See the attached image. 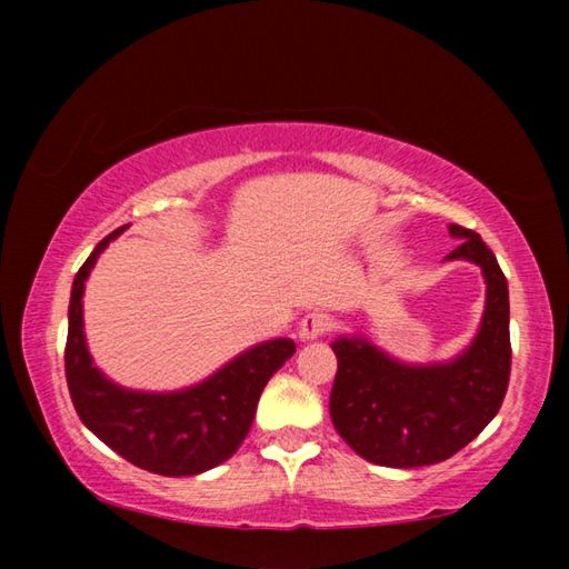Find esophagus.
<instances>
[{
    "label": "esophagus",
    "mask_w": 569,
    "mask_h": 569,
    "mask_svg": "<svg viewBox=\"0 0 569 569\" xmlns=\"http://www.w3.org/2000/svg\"><path fill=\"white\" fill-rule=\"evenodd\" d=\"M333 319L323 311H311L306 313L301 323H298V339L301 341H311V339H321V336L333 331Z\"/></svg>",
    "instance_id": "esophagus-1"
}]
</instances>
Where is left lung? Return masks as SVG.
<instances>
[{"mask_svg": "<svg viewBox=\"0 0 569 569\" xmlns=\"http://www.w3.org/2000/svg\"><path fill=\"white\" fill-rule=\"evenodd\" d=\"M459 246L447 261H475L487 281V308L477 339L449 363L407 366L363 339L333 341L339 359L331 389V421L356 455L381 467L413 469L465 449L502 407L509 343L507 278L475 230L449 226Z\"/></svg>", "mask_w": 569, "mask_h": 569, "instance_id": "8db88e82", "label": "left lung"}]
</instances>
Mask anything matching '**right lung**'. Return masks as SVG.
<instances>
[{
  "mask_svg": "<svg viewBox=\"0 0 569 569\" xmlns=\"http://www.w3.org/2000/svg\"><path fill=\"white\" fill-rule=\"evenodd\" d=\"M112 230L74 276L64 346L67 389L84 427L130 465L162 477H190L218 467L243 445L268 379L296 353L291 339L256 346L198 387L142 393L114 387L94 369L82 331V293Z\"/></svg>",
  "mask_w": 569,
  "mask_h": 569,
  "instance_id": "add662e5",
  "label": "right lung"
}]
</instances>
